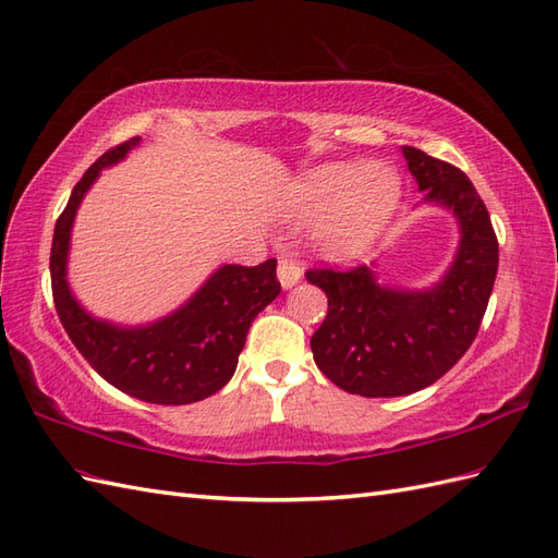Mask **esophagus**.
Masks as SVG:
<instances>
[{
    "mask_svg": "<svg viewBox=\"0 0 558 558\" xmlns=\"http://www.w3.org/2000/svg\"><path fill=\"white\" fill-rule=\"evenodd\" d=\"M277 275H279L281 287H283V289H291V287H295V283L301 281V277H303L301 263H298L293 255H281V257H279V265H277Z\"/></svg>",
    "mask_w": 558,
    "mask_h": 558,
    "instance_id": "34e87169",
    "label": "esophagus"
}]
</instances>
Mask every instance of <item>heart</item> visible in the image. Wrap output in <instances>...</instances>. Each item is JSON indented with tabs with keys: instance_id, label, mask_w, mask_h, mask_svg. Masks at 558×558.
I'll list each match as a JSON object with an SVG mask.
<instances>
[{
	"instance_id": "b5f03b06",
	"label": "heart",
	"mask_w": 558,
	"mask_h": 558,
	"mask_svg": "<svg viewBox=\"0 0 558 558\" xmlns=\"http://www.w3.org/2000/svg\"><path fill=\"white\" fill-rule=\"evenodd\" d=\"M398 177L378 162H331L303 177L298 203L307 215H324L322 246L341 257L362 253L396 210Z\"/></svg>"
}]
</instances>
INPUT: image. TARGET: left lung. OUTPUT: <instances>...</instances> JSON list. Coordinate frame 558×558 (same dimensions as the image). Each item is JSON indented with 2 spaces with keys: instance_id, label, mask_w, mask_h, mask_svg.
Returning <instances> with one entry per match:
<instances>
[{
  "instance_id": "8db88e82",
  "label": "left lung",
  "mask_w": 558,
  "mask_h": 558,
  "mask_svg": "<svg viewBox=\"0 0 558 558\" xmlns=\"http://www.w3.org/2000/svg\"><path fill=\"white\" fill-rule=\"evenodd\" d=\"M426 201L452 208L461 222L457 260L424 293L378 287L366 265L312 267L307 281L329 298L312 333V355L331 384L362 398H398L436 384L471 348L495 287L499 243L483 198L452 162L404 146Z\"/></svg>"
}]
</instances>
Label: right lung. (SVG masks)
<instances>
[{
    "mask_svg": "<svg viewBox=\"0 0 558 558\" xmlns=\"http://www.w3.org/2000/svg\"><path fill=\"white\" fill-rule=\"evenodd\" d=\"M137 142L140 137H132L108 148L75 184L53 227L51 295L73 345L108 384L144 402L189 404L213 396L232 378L251 322L281 291L277 260L217 269L182 310L142 329H118L92 319L65 283L73 217L99 170L120 160Z\"/></svg>",
    "mask_w": 558,
    "mask_h": 558,
    "instance_id": "obj_1",
    "label": "right lung"
}]
</instances>
